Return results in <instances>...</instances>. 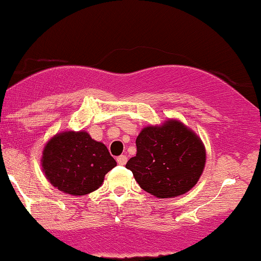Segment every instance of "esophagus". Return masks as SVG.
Returning a JSON list of instances; mask_svg holds the SVG:
<instances>
[{
  "label": "esophagus",
  "instance_id": "1",
  "mask_svg": "<svg viewBox=\"0 0 261 261\" xmlns=\"http://www.w3.org/2000/svg\"><path fill=\"white\" fill-rule=\"evenodd\" d=\"M117 162L119 165H125V162H127V156L125 155H121L117 158Z\"/></svg>",
  "mask_w": 261,
  "mask_h": 261
}]
</instances>
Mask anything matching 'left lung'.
Masks as SVG:
<instances>
[{"instance_id":"8db88e82","label":"left lung","mask_w":261,"mask_h":261,"mask_svg":"<svg viewBox=\"0 0 261 261\" xmlns=\"http://www.w3.org/2000/svg\"><path fill=\"white\" fill-rule=\"evenodd\" d=\"M137 155L125 167L140 188L156 198H174L197 185L205 167L206 152L197 134L182 122L168 119L140 132Z\"/></svg>"}]
</instances>
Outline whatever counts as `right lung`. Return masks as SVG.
<instances>
[{
	"label": "right lung",
	"instance_id": "right-lung-1",
	"mask_svg": "<svg viewBox=\"0 0 261 261\" xmlns=\"http://www.w3.org/2000/svg\"><path fill=\"white\" fill-rule=\"evenodd\" d=\"M41 166L46 178L61 192L85 195L102 185L105 174L117 166L105 144L87 132H62L48 140Z\"/></svg>",
	"mask_w": 261,
	"mask_h": 261
}]
</instances>
